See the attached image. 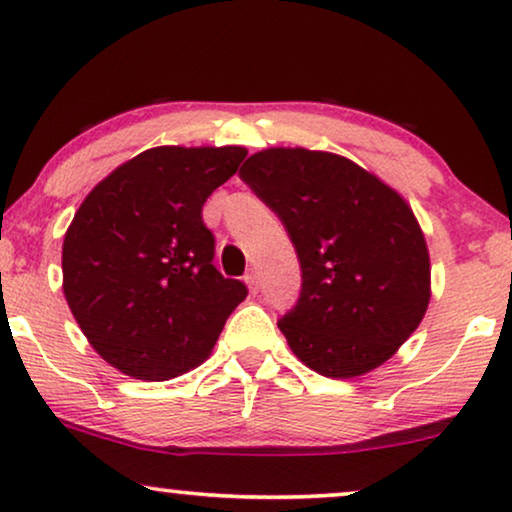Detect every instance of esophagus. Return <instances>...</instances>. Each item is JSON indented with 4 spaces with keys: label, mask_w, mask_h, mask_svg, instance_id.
Wrapping results in <instances>:
<instances>
[{
    "label": "esophagus",
    "mask_w": 512,
    "mask_h": 512,
    "mask_svg": "<svg viewBox=\"0 0 512 512\" xmlns=\"http://www.w3.org/2000/svg\"><path fill=\"white\" fill-rule=\"evenodd\" d=\"M244 282L249 284V289H251V293H256L258 289H261V282H258V272H256V268H251L247 275H244Z\"/></svg>",
    "instance_id": "esophagus-1"
}]
</instances>
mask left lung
<instances>
[{
    "instance_id": "8db88e82",
    "label": "left lung",
    "mask_w": 512,
    "mask_h": 512,
    "mask_svg": "<svg viewBox=\"0 0 512 512\" xmlns=\"http://www.w3.org/2000/svg\"><path fill=\"white\" fill-rule=\"evenodd\" d=\"M240 179L279 216L298 254L300 296L277 321L293 354L335 380L391 359L431 298L429 251L408 202L326 151H258Z\"/></svg>"
}]
</instances>
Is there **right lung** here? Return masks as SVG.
Wrapping results in <instances>:
<instances>
[{
  "label": "right lung",
  "mask_w": 512,
  "mask_h": 512,
  "mask_svg": "<svg viewBox=\"0 0 512 512\" xmlns=\"http://www.w3.org/2000/svg\"><path fill=\"white\" fill-rule=\"evenodd\" d=\"M242 146H156L116 167L74 214L62 289L104 361L163 382L200 366L247 298L216 270L202 205L233 177Z\"/></svg>",
  "instance_id": "obj_1"
}]
</instances>
